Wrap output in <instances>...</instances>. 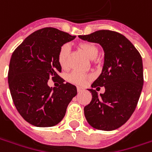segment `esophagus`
Returning a JSON list of instances; mask_svg holds the SVG:
<instances>
[{
	"label": "esophagus",
	"mask_w": 152,
	"mask_h": 152,
	"mask_svg": "<svg viewBox=\"0 0 152 152\" xmlns=\"http://www.w3.org/2000/svg\"><path fill=\"white\" fill-rule=\"evenodd\" d=\"M77 91H78V92H81V91H84V88H82V87H79V86H78V87H77Z\"/></svg>",
	"instance_id": "34e87169"
}]
</instances>
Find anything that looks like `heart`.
<instances>
[{"instance_id":"b5f03b06","label":"heart","mask_w":152,"mask_h":152,"mask_svg":"<svg viewBox=\"0 0 152 152\" xmlns=\"http://www.w3.org/2000/svg\"><path fill=\"white\" fill-rule=\"evenodd\" d=\"M81 50L85 52V54L89 58L93 59L96 56L98 53L96 46L94 45L90 44V43H82L79 45ZM68 51H69V45L67 44L63 45L61 47V49L59 50L58 53V62L60 64L61 67H66L67 66V58L68 55ZM87 75H85L84 73H79L77 71H74L73 73H71L67 79L69 82L73 83V84H77V85H83L87 79Z\"/></svg>"}]
</instances>
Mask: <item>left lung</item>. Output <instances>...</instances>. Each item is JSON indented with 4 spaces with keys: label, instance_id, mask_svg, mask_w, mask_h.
I'll use <instances>...</instances> for the list:
<instances>
[{
    "label": "left lung",
    "instance_id": "1",
    "mask_svg": "<svg viewBox=\"0 0 152 152\" xmlns=\"http://www.w3.org/2000/svg\"><path fill=\"white\" fill-rule=\"evenodd\" d=\"M79 37L101 45L104 50L102 73L91 87L104 86L105 92L98 96L96 90H88L92 100L84 108L85 118L94 129H117L129 119L140 96L144 84L141 56L125 36L115 31L98 30Z\"/></svg>",
    "mask_w": 152,
    "mask_h": 152
}]
</instances>
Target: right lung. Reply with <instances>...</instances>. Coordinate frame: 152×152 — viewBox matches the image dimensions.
<instances>
[{
  "mask_svg": "<svg viewBox=\"0 0 152 152\" xmlns=\"http://www.w3.org/2000/svg\"><path fill=\"white\" fill-rule=\"evenodd\" d=\"M76 36L55 28H44L28 36L13 51L8 71L11 96L23 118L36 127H52L64 118L77 88L58 75L61 47ZM49 78L59 87H50Z\"/></svg>",
  "mask_w": 152,
  "mask_h": 152,
  "instance_id": "add662e5",
  "label": "right lung"
}]
</instances>
